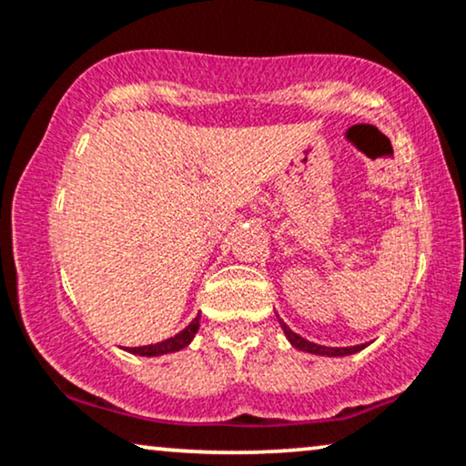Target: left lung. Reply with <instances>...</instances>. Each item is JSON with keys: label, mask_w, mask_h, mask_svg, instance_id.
Instances as JSON below:
<instances>
[{"label": "left lung", "mask_w": 466, "mask_h": 466, "mask_svg": "<svg viewBox=\"0 0 466 466\" xmlns=\"http://www.w3.org/2000/svg\"><path fill=\"white\" fill-rule=\"evenodd\" d=\"M278 317V314H276ZM278 323H280L282 331H285L287 340L291 342V347L298 349V351H304V353H310V355H321V358H344V355H353L361 351V349L368 347V342L364 344H355V347H323V344H317V342H310L306 340V338H301L299 334H295V331L289 328V325L282 321L280 317H278Z\"/></svg>", "instance_id": "left-lung-1"}]
</instances>
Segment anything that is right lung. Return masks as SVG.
<instances>
[{
    "label": "right lung",
    "mask_w": 466,
    "mask_h": 466,
    "mask_svg": "<svg viewBox=\"0 0 466 466\" xmlns=\"http://www.w3.org/2000/svg\"><path fill=\"white\" fill-rule=\"evenodd\" d=\"M198 321H201V314H197V317L190 321V325H186L179 334L167 338V340L147 344V347H126L124 351H128L132 355H141V358H160V355L181 351V349L188 347L192 338H195V334L198 331Z\"/></svg>",
    "instance_id": "right-lung-1"
}]
</instances>
